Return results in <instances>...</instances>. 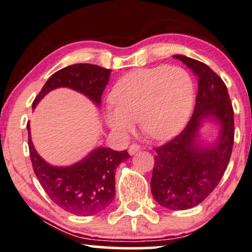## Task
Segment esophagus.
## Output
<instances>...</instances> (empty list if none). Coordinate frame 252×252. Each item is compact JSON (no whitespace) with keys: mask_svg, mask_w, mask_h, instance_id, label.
Instances as JSON below:
<instances>
[{"mask_svg":"<svg viewBox=\"0 0 252 252\" xmlns=\"http://www.w3.org/2000/svg\"><path fill=\"white\" fill-rule=\"evenodd\" d=\"M140 148H141V147H140L138 144H132V145H131V146L129 147V150H127V152H129L130 155H133V154H136L137 152H139Z\"/></svg>","mask_w":252,"mask_h":252,"instance_id":"34e87169","label":"esophagus"}]
</instances>
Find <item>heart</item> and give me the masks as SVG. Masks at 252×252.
Returning <instances> with one entry per match:
<instances>
[{"instance_id": "obj_1", "label": "heart", "mask_w": 252, "mask_h": 252, "mask_svg": "<svg viewBox=\"0 0 252 252\" xmlns=\"http://www.w3.org/2000/svg\"><path fill=\"white\" fill-rule=\"evenodd\" d=\"M113 108L105 112L107 126L126 137L139 120L141 130L155 139L178 134L194 104L192 77L178 66H158L126 74L109 95Z\"/></svg>"}]
</instances>
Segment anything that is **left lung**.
<instances>
[{
    "mask_svg": "<svg viewBox=\"0 0 252 252\" xmlns=\"http://www.w3.org/2000/svg\"><path fill=\"white\" fill-rule=\"evenodd\" d=\"M197 77L198 91L192 119L169 143L154 148L151 190L161 207L186 210L200 204L220 182L231 158L234 112L224 81L205 63L176 55ZM205 119L220 125L218 139L201 144L198 131Z\"/></svg>",
    "mask_w": 252,
    "mask_h": 252,
    "instance_id": "1",
    "label": "left lung"
}]
</instances>
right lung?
I'll return each instance as SVG.
<instances>
[{
  "label": "right lung",
  "instance_id": "add662e5",
  "mask_svg": "<svg viewBox=\"0 0 252 252\" xmlns=\"http://www.w3.org/2000/svg\"><path fill=\"white\" fill-rule=\"evenodd\" d=\"M111 69L91 63H75L49 77L33 101V109L42 98L57 88H69L83 94L99 106ZM28 147L33 170L45 193L57 205L77 216H91L107 208L115 196V171L130 158L126 151L98 147L83 160L69 166H54L42 158L31 138L27 123Z\"/></svg>",
  "mask_w": 252,
  "mask_h": 252
}]
</instances>
